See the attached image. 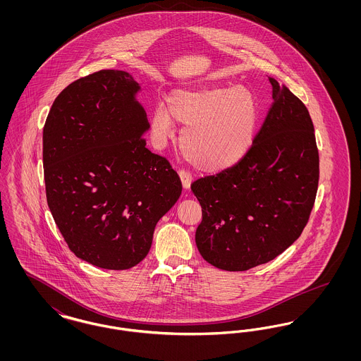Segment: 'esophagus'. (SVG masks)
<instances>
[{
	"mask_svg": "<svg viewBox=\"0 0 361 361\" xmlns=\"http://www.w3.org/2000/svg\"><path fill=\"white\" fill-rule=\"evenodd\" d=\"M178 176H180L181 184H183V188L188 190L190 188V183H192V176L188 172H185V171H180Z\"/></svg>",
	"mask_w": 361,
	"mask_h": 361,
	"instance_id": "obj_1",
	"label": "esophagus"
}]
</instances>
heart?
<instances>
[{
	"label": "heart",
	"mask_w": 361,
	"mask_h": 361,
	"mask_svg": "<svg viewBox=\"0 0 361 361\" xmlns=\"http://www.w3.org/2000/svg\"><path fill=\"white\" fill-rule=\"evenodd\" d=\"M258 108L253 94L240 86L177 87L168 106L157 104L150 127L162 142L184 127L180 143L189 162L204 172H222L247 154L257 127Z\"/></svg>",
	"instance_id": "1"
}]
</instances>
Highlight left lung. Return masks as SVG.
Listing matches in <instances>:
<instances>
[{
	"label": "left lung",
	"instance_id": "8db88e82",
	"mask_svg": "<svg viewBox=\"0 0 361 361\" xmlns=\"http://www.w3.org/2000/svg\"><path fill=\"white\" fill-rule=\"evenodd\" d=\"M269 82L274 103L247 154L190 185L203 216L196 246L224 271H247L281 255L302 234L317 195L319 155L309 111L287 86Z\"/></svg>",
	"mask_w": 361,
	"mask_h": 361
}]
</instances>
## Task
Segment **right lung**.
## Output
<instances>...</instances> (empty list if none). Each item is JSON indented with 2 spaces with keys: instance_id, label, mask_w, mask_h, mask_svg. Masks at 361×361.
I'll use <instances>...</instances> for the list:
<instances>
[{
  "instance_id": "1",
  "label": "right lung",
  "mask_w": 361,
  "mask_h": 361,
  "mask_svg": "<svg viewBox=\"0 0 361 361\" xmlns=\"http://www.w3.org/2000/svg\"><path fill=\"white\" fill-rule=\"evenodd\" d=\"M123 70H100L65 87L43 128L47 203L70 250L104 269L147 256L155 224L181 195L169 162L146 147L150 124Z\"/></svg>"
}]
</instances>
